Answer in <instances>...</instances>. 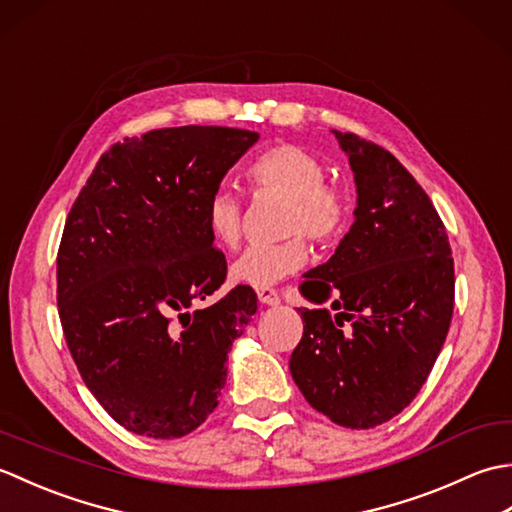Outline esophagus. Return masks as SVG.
<instances>
[{"label":"esophagus","instance_id":"obj_1","mask_svg":"<svg viewBox=\"0 0 512 512\" xmlns=\"http://www.w3.org/2000/svg\"><path fill=\"white\" fill-rule=\"evenodd\" d=\"M257 297H259V301L266 303V306H279V303H281V297H279V290L277 288L257 290Z\"/></svg>","mask_w":512,"mask_h":512}]
</instances>
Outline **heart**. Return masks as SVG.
Here are the masks:
<instances>
[{"label":"heart","instance_id":"heart-1","mask_svg":"<svg viewBox=\"0 0 512 512\" xmlns=\"http://www.w3.org/2000/svg\"><path fill=\"white\" fill-rule=\"evenodd\" d=\"M244 180L253 198H284L281 233L275 244L250 246L235 259L231 279L250 288H270L297 273L308 262L306 237L332 244L347 233L352 200L339 182L325 178L323 162L299 145L279 143L246 162ZM206 228L217 244L235 248L242 239V204L231 193L217 191L206 202Z\"/></svg>","mask_w":512,"mask_h":512}]
</instances>
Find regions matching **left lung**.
Segmentation results:
<instances>
[{
	"instance_id": "obj_1",
	"label": "left lung",
	"mask_w": 512,
	"mask_h": 512,
	"mask_svg": "<svg viewBox=\"0 0 512 512\" xmlns=\"http://www.w3.org/2000/svg\"><path fill=\"white\" fill-rule=\"evenodd\" d=\"M356 180V220L328 264L301 284L330 308H299L290 374L310 405L374 429L416 398L447 339L455 275L436 206L387 149L336 132ZM335 314H331V310Z\"/></svg>"
}]
</instances>
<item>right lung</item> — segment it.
Masks as SVG:
<instances>
[{"label": "right lung", "mask_w": 512, "mask_h": 512, "mask_svg": "<svg viewBox=\"0 0 512 512\" xmlns=\"http://www.w3.org/2000/svg\"><path fill=\"white\" fill-rule=\"evenodd\" d=\"M257 138L213 125L125 138L96 162L65 220V343L101 407L138 436L182 438L211 416L226 354L257 312L246 286L195 308L226 279L206 202Z\"/></svg>", "instance_id": "obj_1"}]
</instances>
